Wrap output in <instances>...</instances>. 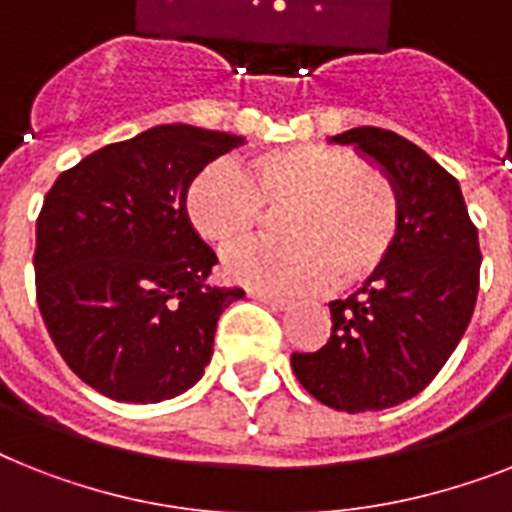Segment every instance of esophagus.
Wrapping results in <instances>:
<instances>
[{
  "instance_id": "34e87169",
  "label": "esophagus",
  "mask_w": 512,
  "mask_h": 512,
  "mask_svg": "<svg viewBox=\"0 0 512 512\" xmlns=\"http://www.w3.org/2000/svg\"><path fill=\"white\" fill-rule=\"evenodd\" d=\"M249 297L257 299V302H263V305H270L273 310H286V307L292 305V299L289 297H281V294H270V292H257V289H252Z\"/></svg>"
}]
</instances>
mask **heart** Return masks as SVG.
Wrapping results in <instances>:
<instances>
[{
	"instance_id": "1",
	"label": "heart",
	"mask_w": 512,
	"mask_h": 512,
	"mask_svg": "<svg viewBox=\"0 0 512 512\" xmlns=\"http://www.w3.org/2000/svg\"><path fill=\"white\" fill-rule=\"evenodd\" d=\"M263 207L281 210L289 242L249 247L226 260L228 278L260 292L355 286L384 268L400 239L402 205L384 170L350 149L292 144L231 162H210L184 191L189 226L220 252L255 236Z\"/></svg>"
}]
</instances>
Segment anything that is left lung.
Listing matches in <instances>:
<instances>
[{"label":"left lung","mask_w":512,"mask_h":512,"mask_svg":"<svg viewBox=\"0 0 512 512\" xmlns=\"http://www.w3.org/2000/svg\"><path fill=\"white\" fill-rule=\"evenodd\" d=\"M331 141L352 144L392 178L402 228L384 268L328 302V342L294 352L292 368L323 405L371 413L423 392L463 339L479 294V231L458 178L405 136L360 126Z\"/></svg>","instance_id":"8db88e82"}]
</instances>
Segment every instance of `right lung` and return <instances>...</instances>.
I'll list each match as a JSON object with an SVG mask.
<instances>
[{"label":"right lung","mask_w":512,"mask_h":512,"mask_svg":"<svg viewBox=\"0 0 512 512\" xmlns=\"http://www.w3.org/2000/svg\"><path fill=\"white\" fill-rule=\"evenodd\" d=\"M242 136L170 123L60 173L36 220V299L81 381L118 402L197 384L215 326L242 289L213 286L218 257L184 215L189 181Z\"/></svg>","instance_id":"add662e5"}]
</instances>
